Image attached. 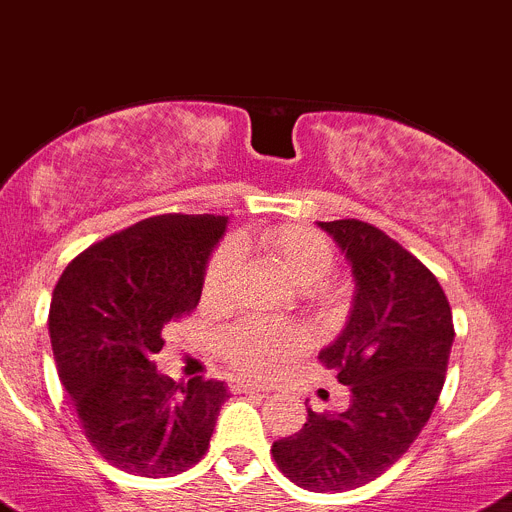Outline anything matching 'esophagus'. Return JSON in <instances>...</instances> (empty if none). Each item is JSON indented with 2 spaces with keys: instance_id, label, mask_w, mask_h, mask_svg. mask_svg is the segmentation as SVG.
<instances>
[{
  "instance_id": "esophagus-1",
  "label": "esophagus",
  "mask_w": 512,
  "mask_h": 512,
  "mask_svg": "<svg viewBox=\"0 0 512 512\" xmlns=\"http://www.w3.org/2000/svg\"><path fill=\"white\" fill-rule=\"evenodd\" d=\"M232 390L234 393H267V385H260L255 380H245V377H234Z\"/></svg>"
}]
</instances>
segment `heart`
Wrapping results in <instances>:
<instances>
[{
	"label": "heart",
	"instance_id": "heart-1",
	"mask_svg": "<svg viewBox=\"0 0 512 512\" xmlns=\"http://www.w3.org/2000/svg\"><path fill=\"white\" fill-rule=\"evenodd\" d=\"M262 247L273 257L280 273L293 285L319 283L331 270V247L319 232L308 227H278L262 237ZM239 265V247L227 242L211 257L204 275V293L209 298L222 296L229 278ZM306 347V334L298 326L280 321L250 319L229 329L222 339L224 357L237 370L250 375H270L283 362L296 357Z\"/></svg>",
	"mask_w": 512,
	"mask_h": 512
}]
</instances>
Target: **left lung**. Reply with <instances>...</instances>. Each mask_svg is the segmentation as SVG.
<instances>
[{
  "mask_svg": "<svg viewBox=\"0 0 512 512\" xmlns=\"http://www.w3.org/2000/svg\"><path fill=\"white\" fill-rule=\"evenodd\" d=\"M347 257L354 298L347 324L319 359L352 388L344 413H313L273 444L290 482L344 492L388 472L434 413L454 324L439 280L380 229L357 219L316 222Z\"/></svg>",
  "mask_w": 512,
  "mask_h": 512,
  "instance_id": "8db88e82",
  "label": "left lung"
}]
</instances>
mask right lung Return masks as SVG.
<instances>
[{
	"label": "right lung",
	"instance_id": "right-lung-1",
	"mask_svg": "<svg viewBox=\"0 0 512 512\" xmlns=\"http://www.w3.org/2000/svg\"><path fill=\"white\" fill-rule=\"evenodd\" d=\"M227 216L163 214L101 239L63 270L50 344L91 446L140 477H173L209 449L222 380H170L153 362L170 319L201 301Z\"/></svg>",
	"mask_w": 512,
	"mask_h": 512
}]
</instances>
